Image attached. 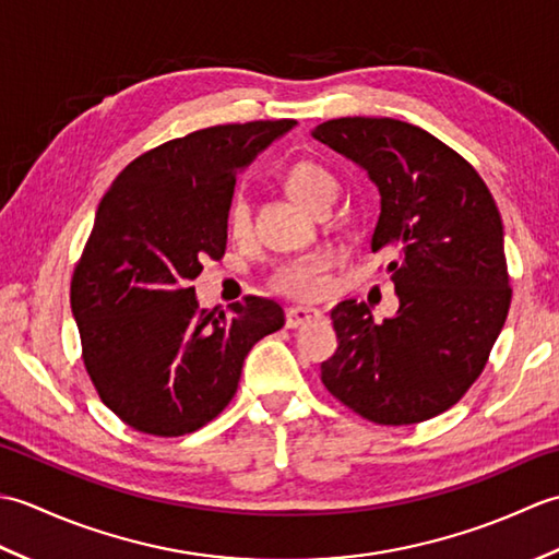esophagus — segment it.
Wrapping results in <instances>:
<instances>
[{
	"instance_id": "esophagus-1",
	"label": "esophagus",
	"mask_w": 559,
	"mask_h": 559,
	"mask_svg": "<svg viewBox=\"0 0 559 559\" xmlns=\"http://www.w3.org/2000/svg\"><path fill=\"white\" fill-rule=\"evenodd\" d=\"M324 312L317 310V307H310V305H298V307H290V310L286 312V324L290 329H298V326H305L310 322H317V319H322Z\"/></svg>"
}]
</instances>
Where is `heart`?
<instances>
[{"label": "heart", "mask_w": 559, "mask_h": 559, "mask_svg": "<svg viewBox=\"0 0 559 559\" xmlns=\"http://www.w3.org/2000/svg\"><path fill=\"white\" fill-rule=\"evenodd\" d=\"M283 187L298 201L302 209L317 213L331 206L338 194V182L324 165L314 160H298L283 175ZM228 230L233 237H245L249 233V204L242 194L233 197L228 206ZM331 264L329 254H307L281 271V288L298 295V298H314L326 286V269Z\"/></svg>", "instance_id": "heart-1"}]
</instances>
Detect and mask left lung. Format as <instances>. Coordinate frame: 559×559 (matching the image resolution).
Listing matches in <instances>:
<instances>
[{
	"mask_svg": "<svg viewBox=\"0 0 559 559\" xmlns=\"http://www.w3.org/2000/svg\"><path fill=\"white\" fill-rule=\"evenodd\" d=\"M312 136L367 170L382 197L372 252L391 249L399 295L377 324L365 302L334 310L338 348L322 382L377 425L430 420L466 394L512 302L502 218L483 177L425 129L391 117H341Z\"/></svg>",
	"mask_w": 559,
	"mask_h": 559,
	"instance_id": "left-lung-1",
	"label": "left lung"
}]
</instances>
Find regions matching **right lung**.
<instances>
[{
  "mask_svg": "<svg viewBox=\"0 0 559 559\" xmlns=\"http://www.w3.org/2000/svg\"><path fill=\"white\" fill-rule=\"evenodd\" d=\"M295 120L218 124L141 153L100 199L71 276L86 372L117 418L180 437L233 401L257 341L286 324L283 307L245 298L201 310L194 281L228 242L235 177Z\"/></svg>",
  "mask_w": 559,
  "mask_h": 559,
  "instance_id": "obj_1",
  "label": "right lung"
}]
</instances>
